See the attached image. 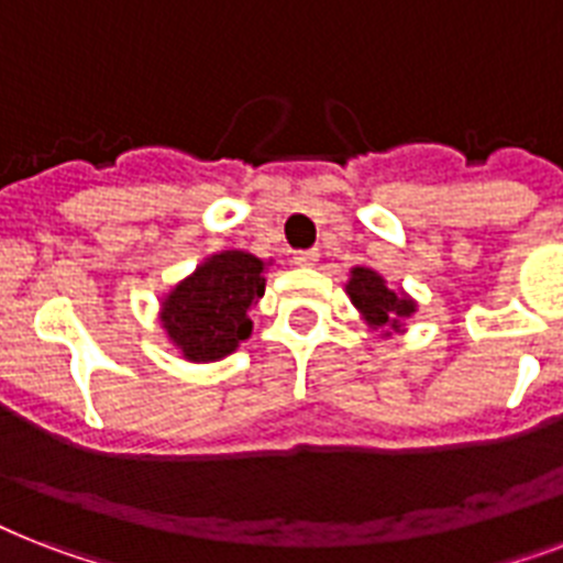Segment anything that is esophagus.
Returning a JSON list of instances; mask_svg holds the SVG:
<instances>
[{"label": "esophagus", "instance_id": "34e87169", "mask_svg": "<svg viewBox=\"0 0 563 563\" xmlns=\"http://www.w3.org/2000/svg\"><path fill=\"white\" fill-rule=\"evenodd\" d=\"M295 265H303V268H309V265H316L318 263V251L316 247H309V251H295Z\"/></svg>", "mask_w": 563, "mask_h": 563}]
</instances>
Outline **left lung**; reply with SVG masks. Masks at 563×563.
<instances>
[{"mask_svg": "<svg viewBox=\"0 0 563 563\" xmlns=\"http://www.w3.org/2000/svg\"><path fill=\"white\" fill-rule=\"evenodd\" d=\"M347 295H351L353 307L362 312V318L383 335H391L388 330H400L402 318L415 312V300L391 291L374 268H362V265L351 272Z\"/></svg>", "mask_w": 563, "mask_h": 563, "instance_id": "left-lung-1", "label": "left lung"}]
</instances>
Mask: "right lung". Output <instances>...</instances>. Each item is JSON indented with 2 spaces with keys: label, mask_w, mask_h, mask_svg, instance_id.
I'll use <instances>...</instances> for the list:
<instances>
[{
  "label": "right lung",
  "mask_w": 563,
  "mask_h": 563,
  "mask_svg": "<svg viewBox=\"0 0 563 563\" xmlns=\"http://www.w3.org/2000/svg\"><path fill=\"white\" fill-rule=\"evenodd\" d=\"M265 263L245 251H221L163 300V330L192 362H216L251 335L247 309L263 298Z\"/></svg>",
  "instance_id": "right-lung-1"
}]
</instances>
